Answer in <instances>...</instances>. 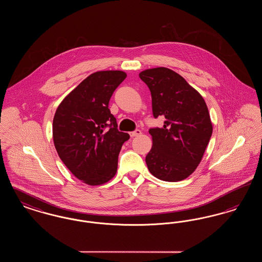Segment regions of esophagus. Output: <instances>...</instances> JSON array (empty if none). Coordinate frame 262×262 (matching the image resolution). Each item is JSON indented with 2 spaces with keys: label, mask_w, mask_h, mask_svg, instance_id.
<instances>
[{
  "label": "esophagus",
  "mask_w": 262,
  "mask_h": 262,
  "mask_svg": "<svg viewBox=\"0 0 262 262\" xmlns=\"http://www.w3.org/2000/svg\"><path fill=\"white\" fill-rule=\"evenodd\" d=\"M141 130H139V129H136L135 132H132L130 133V137H138V136H141Z\"/></svg>",
  "instance_id": "1"
}]
</instances>
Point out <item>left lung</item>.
I'll use <instances>...</instances> for the list:
<instances>
[{
    "label": "left lung",
    "instance_id": "left-lung-1",
    "mask_svg": "<svg viewBox=\"0 0 262 262\" xmlns=\"http://www.w3.org/2000/svg\"><path fill=\"white\" fill-rule=\"evenodd\" d=\"M139 77L151 92L153 116L166 119L162 127L149 129L148 170L165 182L183 181L200 165L212 136L207 105L196 89L168 68L142 71Z\"/></svg>",
    "mask_w": 262,
    "mask_h": 262
}]
</instances>
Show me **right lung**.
Instances as JSON below:
<instances>
[{"label":"right lung","mask_w":262,"mask_h":262,"mask_svg":"<svg viewBox=\"0 0 262 262\" xmlns=\"http://www.w3.org/2000/svg\"><path fill=\"white\" fill-rule=\"evenodd\" d=\"M125 77L123 71L93 73L62 99L55 113L53 140L58 155L75 178L89 186L112 180L119 153L129 138L118 130L108 107Z\"/></svg>","instance_id":"add662e5"}]
</instances>
